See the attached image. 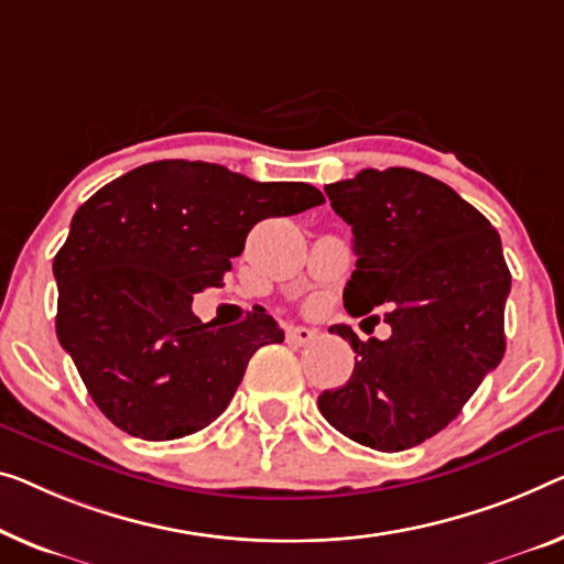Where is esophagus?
<instances>
[{
  "instance_id": "1",
  "label": "esophagus",
  "mask_w": 564,
  "mask_h": 564,
  "mask_svg": "<svg viewBox=\"0 0 564 564\" xmlns=\"http://www.w3.org/2000/svg\"><path fill=\"white\" fill-rule=\"evenodd\" d=\"M314 336L316 332L308 329V326H289V332H285V339L293 344H308Z\"/></svg>"
}]
</instances>
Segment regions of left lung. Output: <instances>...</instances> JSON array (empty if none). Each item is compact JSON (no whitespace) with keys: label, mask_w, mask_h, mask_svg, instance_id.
Instances as JSON below:
<instances>
[{"label":"left lung","mask_w":564,"mask_h":564,"mask_svg":"<svg viewBox=\"0 0 564 564\" xmlns=\"http://www.w3.org/2000/svg\"><path fill=\"white\" fill-rule=\"evenodd\" d=\"M351 225L357 268L344 306L365 316L388 306L390 339L329 332L357 351L344 388L318 394L336 431L375 451H405L441 433L501 362L511 273L491 223L448 184L390 166L326 184Z\"/></svg>","instance_id":"left-lung-1"}]
</instances>
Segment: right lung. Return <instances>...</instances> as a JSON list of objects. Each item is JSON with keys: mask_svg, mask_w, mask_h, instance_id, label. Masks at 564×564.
Returning a JSON list of instances; mask_svg holds the SVG:
<instances>
[{"mask_svg": "<svg viewBox=\"0 0 564 564\" xmlns=\"http://www.w3.org/2000/svg\"><path fill=\"white\" fill-rule=\"evenodd\" d=\"M324 202L306 182H253L220 164L164 159L100 187L73 215L53 260L55 329L116 427L174 441L230 405L256 349L281 344L265 308L202 324L195 293L220 289L265 217Z\"/></svg>", "mask_w": 564, "mask_h": 564, "instance_id": "obj_1", "label": "right lung"}]
</instances>
